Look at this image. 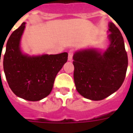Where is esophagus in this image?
<instances>
[{
    "mask_svg": "<svg viewBox=\"0 0 133 133\" xmlns=\"http://www.w3.org/2000/svg\"><path fill=\"white\" fill-rule=\"evenodd\" d=\"M72 59V51H70L69 52V57H68V61H71Z\"/></svg>",
    "mask_w": 133,
    "mask_h": 133,
    "instance_id": "obj_1",
    "label": "esophagus"
}]
</instances>
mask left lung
<instances>
[{
    "instance_id": "obj_1",
    "label": "left lung",
    "mask_w": 133,
    "mask_h": 133,
    "mask_svg": "<svg viewBox=\"0 0 133 133\" xmlns=\"http://www.w3.org/2000/svg\"><path fill=\"white\" fill-rule=\"evenodd\" d=\"M108 32L110 44L104 52L84 49L72 57L77 90L92 101H101L116 92L126 76L128 57L123 36L112 23H109Z\"/></svg>"
}]
</instances>
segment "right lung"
Returning a JSON list of instances; mask_svg holds the SVG:
<instances>
[{"label":"right lung","instance_id":"right-lung-1","mask_svg":"<svg viewBox=\"0 0 133 133\" xmlns=\"http://www.w3.org/2000/svg\"><path fill=\"white\" fill-rule=\"evenodd\" d=\"M25 24L22 23L7 41L3 67L12 91L20 98L37 101L50 93L56 75L67 61L68 53L38 56L23 53L21 39Z\"/></svg>","mask_w":133,"mask_h":133}]
</instances>
